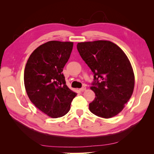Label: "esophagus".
<instances>
[{
    "instance_id": "obj_1",
    "label": "esophagus",
    "mask_w": 154,
    "mask_h": 154,
    "mask_svg": "<svg viewBox=\"0 0 154 154\" xmlns=\"http://www.w3.org/2000/svg\"><path fill=\"white\" fill-rule=\"evenodd\" d=\"M80 90L81 91H85V90H86V87H85V86L82 87V88H80Z\"/></svg>"
}]
</instances>
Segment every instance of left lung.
Returning <instances> with one entry per match:
<instances>
[{
  "mask_svg": "<svg viewBox=\"0 0 154 154\" xmlns=\"http://www.w3.org/2000/svg\"><path fill=\"white\" fill-rule=\"evenodd\" d=\"M81 57L94 73L91 89L95 98L89 103L92 114L110 118L123 109L134 88V74L128 57L113 42L97 40L78 43Z\"/></svg>",
  "mask_w": 154,
  "mask_h": 154,
  "instance_id": "obj_1",
  "label": "left lung"
}]
</instances>
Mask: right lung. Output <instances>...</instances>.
<instances>
[{
	"instance_id": "obj_1",
	"label": "right lung",
	"mask_w": 154,
	"mask_h": 154,
	"mask_svg": "<svg viewBox=\"0 0 154 154\" xmlns=\"http://www.w3.org/2000/svg\"><path fill=\"white\" fill-rule=\"evenodd\" d=\"M73 42L49 41L31 53L24 70L27 94L36 107L49 117L66 115L77 94L66 85L62 73Z\"/></svg>"
}]
</instances>
